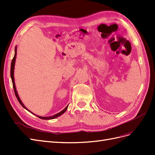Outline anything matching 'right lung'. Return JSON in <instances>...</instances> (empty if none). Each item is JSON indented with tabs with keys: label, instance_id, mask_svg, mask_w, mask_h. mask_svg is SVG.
<instances>
[{
	"label": "right lung",
	"instance_id": "right-lung-1",
	"mask_svg": "<svg viewBox=\"0 0 155 155\" xmlns=\"http://www.w3.org/2000/svg\"><path fill=\"white\" fill-rule=\"evenodd\" d=\"M16 55H17V47H15V55H14V57L12 59V63H11V70H10V75H11V78H12V83H13V90H14V92H15V94L16 96V97L17 100L18 101V102L20 103V104L25 108V109H26V110H28L26 109V107L24 105V104H22V101H21L19 97H18V94H17V92L16 91V88H15V81H14V67H15V59H16ZM68 108V106L65 107V109H64L62 111H61L60 112H59V113L56 114L52 116H48V117H41V116H37V117H39V118L41 119H43V120H51V119H54V118H57V117L61 116V114H63L64 112L67 110ZM28 111H30L29 110H28ZM32 113V112H31ZM33 114V113H32Z\"/></svg>",
	"mask_w": 155,
	"mask_h": 155
}]
</instances>
